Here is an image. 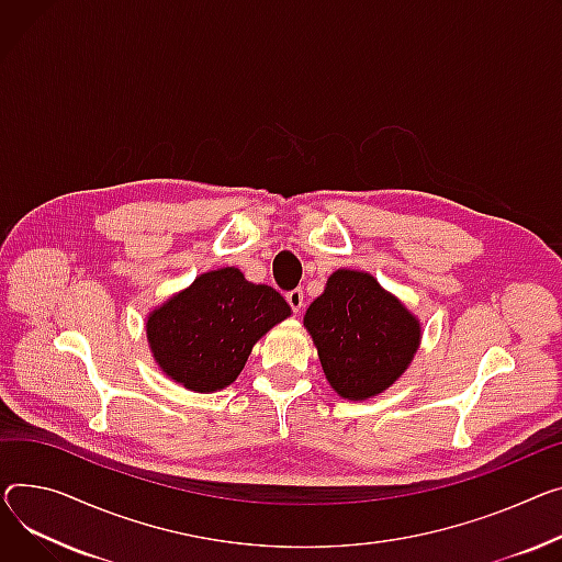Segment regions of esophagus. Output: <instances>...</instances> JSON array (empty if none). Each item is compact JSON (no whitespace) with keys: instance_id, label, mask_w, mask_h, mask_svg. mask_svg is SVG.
<instances>
[{"instance_id":"obj_1","label":"esophagus","mask_w":562,"mask_h":562,"mask_svg":"<svg viewBox=\"0 0 562 562\" xmlns=\"http://www.w3.org/2000/svg\"><path fill=\"white\" fill-rule=\"evenodd\" d=\"M286 303L291 305L293 314H301L303 312V305H305V293L303 289H293L286 293Z\"/></svg>"}]
</instances>
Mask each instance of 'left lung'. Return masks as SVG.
Returning a JSON list of instances; mask_svg holds the SVG:
<instances>
[{
    "label": "left lung",
    "mask_w": 562,
    "mask_h": 562,
    "mask_svg": "<svg viewBox=\"0 0 562 562\" xmlns=\"http://www.w3.org/2000/svg\"><path fill=\"white\" fill-rule=\"evenodd\" d=\"M325 380L344 400L363 402L391 389L414 361L420 318L366 271H334L303 318Z\"/></svg>",
    "instance_id": "8db88e82"
}]
</instances>
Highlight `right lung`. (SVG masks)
I'll list each match as a JSON object with an SVG mask.
<instances>
[{
  "label": "right lung",
  "mask_w": 562,
  "mask_h": 562,
  "mask_svg": "<svg viewBox=\"0 0 562 562\" xmlns=\"http://www.w3.org/2000/svg\"><path fill=\"white\" fill-rule=\"evenodd\" d=\"M291 316L269 284H252L235 267L201 273L146 316V341L165 375L194 393L231 386L252 346Z\"/></svg>",
  "instance_id": "1"
}]
</instances>
